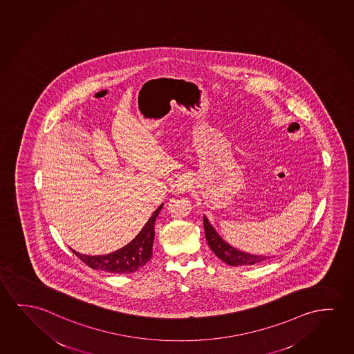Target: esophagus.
Returning a JSON list of instances; mask_svg holds the SVG:
<instances>
[{
	"label": "esophagus",
	"instance_id": "obj_1",
	"mask_svg": "<svg viewBox=\"0 0 354 354\" xmlns=\"http://www.w3.org/2000/svg\"><path fill=\"white\" fill-rule=\"evenodd\" d=\"M190 180L187 179V178H183V179H180L179 183H178V190H179L180 192H185V191L190 189Z\"/></svg>",
	"mask_w": 354,
	"mask_h": 354
}]
</instances>
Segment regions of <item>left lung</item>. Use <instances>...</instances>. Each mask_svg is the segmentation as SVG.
<instances>
[{
    "instance_id": "1",
    "label": "left lung",
    "mask_w": 354,
    "mask_h": 354,
    "mask_svg": "<svg viewBox=\"0 0 354 354\" xmlns=\"http://www.w3.org/2000/svg\"><path fill=\"white\" fill-rule=\"evenodd\" d=\"M203 228H205L207 243L209 245L211 250L214 252V255L228 265L250 266V265L265 261L267 259L266 256L251 255V254H246V252L232 248L217 234V232L213 229L212 225L208 223L206 217H203Z\"/></svg>"
}]
</instances>
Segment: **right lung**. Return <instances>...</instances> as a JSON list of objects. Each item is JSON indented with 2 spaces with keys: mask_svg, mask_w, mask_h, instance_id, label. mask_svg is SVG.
Returning <instances> with one entry per match:
<instances>
[{
  "mask_svg": "<svg viewBox=\"0 0 354 354\" xmlns=\"http://www.w3.org/2000/svg\"><path fill=\"white\" fill-rule=\"evenodd\" d=\"M162 207H158L152 217L130 244L120 250L103 256H87L73 251L82 262L93 270H102L110 273H133L145 266L152 259L153 240H154V223Z\"/></svg>",
  "mask_w": 354,
  "mask_h": 354,
  "instance_id": "1",
  "label": "right lung"
}]
</instances>
